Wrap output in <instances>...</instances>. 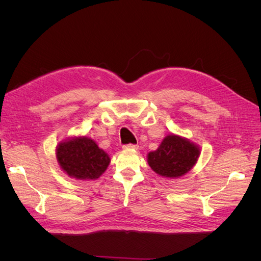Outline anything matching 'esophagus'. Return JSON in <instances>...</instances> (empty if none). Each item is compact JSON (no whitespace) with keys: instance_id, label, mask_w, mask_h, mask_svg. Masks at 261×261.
I'll use <instances>...</instances> for the list:
<instances>
[{"instance_id":"esophagus-1","label":"esophagus","mask_w":261,"mask_h":261,"mask_svg":"<svg viewBox=\"0 0 261 261\" xmlns=\"http://www.w3.org/2000/svg\"><path fill=\"white\" fill-rule=\"evenodd\" d=\"M124 149H130V150H137L138 146L137 145H133V144H128V145H125L123 146Z\"/></svg>"}]
</instances>
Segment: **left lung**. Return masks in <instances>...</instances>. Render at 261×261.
<instances>
[{"label": "left lung", "mask_w": 261, "mask_h": 261, "mask_svg": "<svg viewBox=\"0 0 261 261\" xmlns=\"http://www.w3.org/2000/svg\"><path fill=\"white\" fill-rule=\"evenodd\" d=\"M200 155V148L191 140L171 134L154 151L149 152L147 161L156 174L163 177H179L193 169Z\"/></svg>", "instance_id": "1"}]
</instances>
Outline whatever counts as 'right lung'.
<instances>
[{"mask_svg":"<svg viewBox=\"0 0 261 261\" xmlns=\"http://www.w3.org/2000/svg\"><path fill=\"white\" fill-rule=\"evenodd\" d=\"M57 159L68 176L84 180L100 177L111 161L96 141L87 136L72 137L59 143Z\"/></svg>","mask_w":261,"mask_h":261,"instance_id":"right-lung-1","label":"right lung"}]
</instances>
